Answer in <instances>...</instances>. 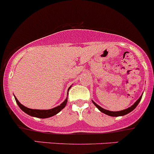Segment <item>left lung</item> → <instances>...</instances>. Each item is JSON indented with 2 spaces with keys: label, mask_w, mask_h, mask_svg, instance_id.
<instances>
[{
  "label": "left lung",
  "mask_w": 154,
  "mask_h": 154,
  "mask_svg": "<svg viewBox=\"0 0 154 154\" xmlns=\"http://www.w3.org/2000/svg\"><path fill=\"white\" fill-rule=\"evenodd\" d=\"M141 98H142V96L140 97V98L138 99V100H137V101L135 102V103H134V104L132 105V106H131V107H129L128 109H126L122 110V111H119V112H112V111H109V110H106V109H103L102 107H100V106H98L97 103H95L94 102H93V104L97 106L99 109H100V111L102 112L105 113V114L108 115V116H125V115L128 114V113L131 112V111H133V110L136 107H137V106L138 105V103H140Z\"/></svg>",
  "instance_id": "left-lung-1"
}]
</instances>
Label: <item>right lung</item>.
<instances>
[{"label":"right lung","instance_id":"obj_1","mask_svg":"<svg viewBox=\"0 0 154 154\" xmlns=\"http://www.w3.org/2000/svg\"><path fill=\"white\" fill-rule=\"evenodd\" d=\"M15 100L17 103L18 104L19 107L21 109L26 112V114L29 115L31 116H34V117L36 118H40V119H46V118L51 117V116H54V115L57 114L59 112L61 109H63L64 107H65L66 104H67V98L61 103L60 106H57V107L54 108V109H48V110H38V109H29V108L26 107V106H23L20 102L17 100V99L15 97Z\"/></svg>","mask_w":154,"mask_h":154}]
</instances>
